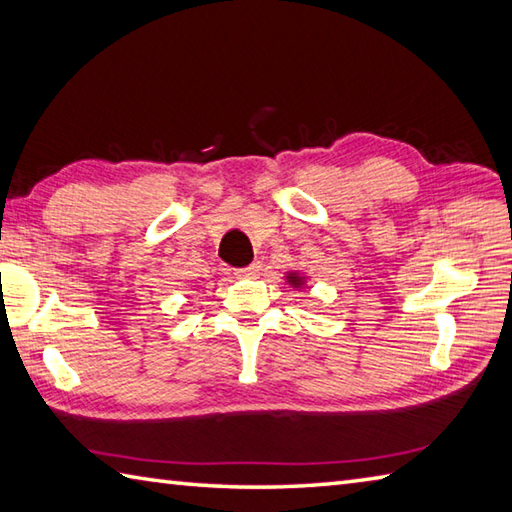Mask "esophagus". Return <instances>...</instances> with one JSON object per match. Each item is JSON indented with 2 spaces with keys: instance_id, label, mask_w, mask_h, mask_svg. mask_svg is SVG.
<instances>
[{
  "instance_id": "obj_1",
  "label": "esophagus",
  "mask_w": 512,
  "mask_h": 512,
  "mask_svg": "<svg viewBox=\"0 0 512 512\" xmlns=\"http://www.w3.org/2000/svg\"><path fill=\"white\" fill-rule=\"evenodd\" d=\"M259 270H262V264L255 262V264H250V266H246V268H239L235 275H237V277H248V279H253V277H257V275H259Z\"/></svg>"
}]
</instances>
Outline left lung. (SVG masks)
<instances>
[{
	"instance_id": "1",
	"label": "left lung",
	"mask_w": 512,
	"mask_h": 512,
	"mask_svg": "<svg viewBox=\"0 0 512 512\" xmlns=\"http://www.w3.org/2000/svg\"><path fill=\"white\" fill-rule=\"evenodd\" d=\"M288 281H290L292 286H297V288L301 286V277L299 275H288Z\"/></svg>"
}]
</instances>
